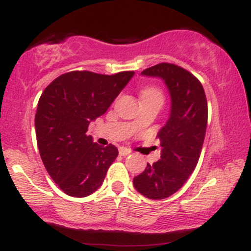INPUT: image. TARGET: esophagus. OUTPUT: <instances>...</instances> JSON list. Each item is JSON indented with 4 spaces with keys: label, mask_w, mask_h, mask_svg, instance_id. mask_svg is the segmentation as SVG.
Wrapping results in <instances>:
<instances>
[{
    "label": "esophagus",
    "mask_w": 251,
    "mask_h": 251,
    "mask_svg": "<svg viewBox=\"0 0 251 251\" xmlns=\"http://www.w3.org/2000/svg\"><path fill=\"white\" fill-rule=\"evenodd\" d=\"M129 153H131V151H129V150H127V149H125V148H120L119 149V154L120 155H124V157H125V155H127Z\"/></svg>",
    "instance_id": "obj_1"
}]
</instances>
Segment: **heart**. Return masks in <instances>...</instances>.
I'll return each instance as SVG.
<instances>
[{
  "mask_svg": "<svg viewBox=\"0 0 251 251\" xmlns=\"http://www.w3.org/2000/svg\"><path fill=\"white\" fill-rule=\"evenodd\" d=\"M142 96L143 97H145V96H162V94H160V92L158 91L157 88H154V87H146V88H144Z\"/></svg>",
  "mask_w": 251,
  "mask_h": 251,
  "instance_id": "heart-1",
  "label": "heart"
}]
</instances>
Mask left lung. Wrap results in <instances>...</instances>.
<instances>
[{
	"instance_id": "left-lung-1",
	"label": "left lung",
	"mask_w": 251,
	"mask_h": 251,
	"mask_svg": "<svg viewBox=\"0 0 251 251\" xmlns=\"http://www.w3.org/2000/svg\"><path fill=\"white\" fill-rule=\"evenodd\" d=\"M142 74L164 80L171 97V113L157 134L160 159L148 164L134 177L133 185L150 200H164L177 192L196 169L208 124V101L200 80L174 63H158Z\"/></svg>"
}]
</instances>
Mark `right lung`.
<instances>
[{"label": "right lung", "mask_w": 251, "mask_h": 251, "mask_svg": "<svg viewBox=\"0 0 251 251\" xmlns=\"http://www.w3.org/2000/svg\"><path fill=\"white\" fill-rule=\"evenodd\" d=\"M133 74L70 72L53 80L40 97L37 148L51 179L68 196L86 197L101 186L118 149L94 143L88 125L107 111Z\"/></svg>", "instance_id": "1"}]
</instances>
